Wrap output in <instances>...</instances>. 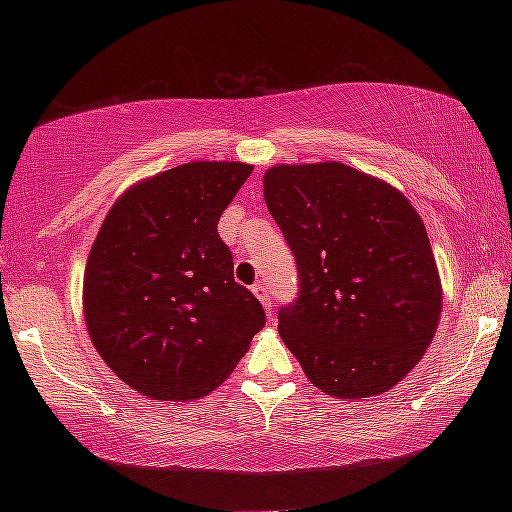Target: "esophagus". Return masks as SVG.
I'll use <instances>...</instances> for the list:
<instances>
[{"instance_id":"esophagus-1","label":"esophagus","mask_w":512,"mask_h":512,"mask_svg":"<svg viewBox=\"0 0 512 512\" xmlns=\"http://www.w3.org/2000/svg\"><path fill=\"white\" fill-rule=\"evenodd\" d=\"M253 293H255V296L259 298V302H262V305H264L266 314L271 316V314H273V300H271V296H268V291H266L264 284H259V282H257L255 287H253Z\"/></svg>"}]
</instances>
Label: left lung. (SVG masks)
<instances>
[{
	"instance_id": "8db88e82",
	"label": "left lung",
	"mask_w": 512,
	"mask_h": 512,
	"mask_svg": "<svg viewBox=\"0 0 512 512\" xmlns=\"http://www.w3.org/2000/svg\"><path fill=\"white\" fill-rule=\"evenodd\" d=\"M264 201L298 266V298L277 314L284 345L327 395L391 391L424 357L443 307L420 214L341 162L271 167Z\"/></svg>"
}]
</instances>
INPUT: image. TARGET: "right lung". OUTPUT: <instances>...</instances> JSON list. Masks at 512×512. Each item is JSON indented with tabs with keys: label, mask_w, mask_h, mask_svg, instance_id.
I'll use <instances>...</instances> for the list:
<instances>
[{
	"label": "right lung",
	"mask_w": 512,
	"mask_h": 512,
	"mask_svg": "<svg viewBox=\"0 0 512 512\" xmlns=\"http://www.w3.org/2000/svg\"><path fill=\"white\" fill-rule=\"evenodd\" d=\"M250 173L244 162L162 171L126 189L94 239L85 325L108 368L151 400L212 393L266 323L216 230Z\"/></svg>",
	"instance_id": "right-lung-1"
}]
</instances>
